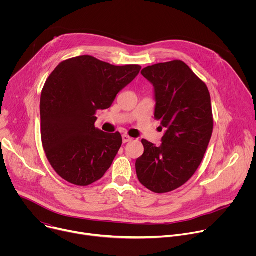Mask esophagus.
I'll list each match as a JSON object with an SVG mask.
<instances>
[{
  "mask_svg": "<svg viewBox=\"0 0 256 256\" xmlns=\"http://www.w3.org/2000/svg\"><path fill=\"white\" fill-rule=\"evenodd\" d=\"M132 140V138H130V136H128V134H122V142L126 144V142H130Z\"/></svg>",
  "mask_w": 256,
  "mask_h": 256,
  "instance_id": "esophagus-1",
  "label": "esophagus"
}]
</instances>
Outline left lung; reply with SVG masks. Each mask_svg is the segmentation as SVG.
<instances>
[{
    "label": "left lung",
    "mask_w": 256,
    "mask_h": 256,
    "mask_svg": "<svg viewBox=\"0 0 256 256\" xmlns=\"http://www.w3.org/2000/svg\"><path fill=\"white\" fill-rule=\"evenodd\" d=\"M142 75L155 88V120L166 128L162 144L142 140L136 159L140 184L156 194L177 190L200 165L214 128L210 95L206 83L182 60L149 66Z\"/></svg>",
    "instance_id": "left-lung-1"
}]
</instances>
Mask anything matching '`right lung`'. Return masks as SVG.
Returning <instances> with one entry per match:
<instances>
[{
  "mask_svg": "<svg viewBox=\"0 0 256 256\" xmlns=\"http://www.w3.org/2000/svg\"><path fill=\"white\" fill-rule=\"evenodd\" d=\"M140 68L81 56L60 62L50 75L40 97V132L46 158L62 179L87 186L112 166L122 134L97 130L95 114L112 106Z\"/></svg>",
  "mask_w": 256,
  "mask_h": 256,
  "instance_id": "add662e5",
  "label": "right lung"
}]
</instances>
